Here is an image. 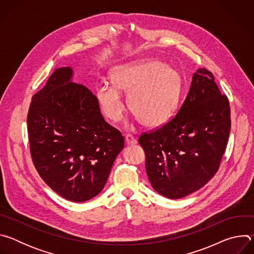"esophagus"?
<instances>
[{
	"label": "esophagus",
	"instance_id": "obj_1",
	"mask_svg": "<svg viewBox=\"0 0 254 254\" xmlns=\"http://www.w3.org/2000/svg\"><path fill=\"white\" fill-rule=\"evenodd\" d=\"M126 142H127V144H128V146H133V144H135L136 143V139L134 138V136L133 135H131V134H127L126 135Z\"/></svg>",
	"mask_w": 254,
	"mask_h": 254
}]
</instances>
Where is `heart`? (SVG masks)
Here are the masks:
<instances>
[{"label": "heart", "mask_w": 254, "mask_h": 254, "mask_svg": "<svg viewBox=\"0 0 254 254\" xmlns=\"http://www.w3.org/2000/svg\"><path fill=\"white\" fill-rule=\"evenodd\" d=\"M111 83L96 87L97 103L105 118L122 121L126 105L120 90L128 93L129 111L139 123L157 127L175 115L182 91L179 72L157 60H143L119 65L111 71Z\"/></svg>", "instance_id": "obj_1"}]
</instances>
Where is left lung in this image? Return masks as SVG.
<instances>
[{
    "label": "left lung",
    "instance_id": "8db88e82",
    "mask_svg": "<svg viewBox=\"0 0 254 254\" xmlns=\"http://www.w3.org/2000/svg\"><path fill=\"white\" fill-rule=\"evenodd\" d=\"M230 127L227 96L220 92L211 72L199 68L177 114L138 137L152 187L170 199L202 188L220 167Z\"/></svg>",
    "mask_w": 254,
    "mask_h": 254
}]
</instances>
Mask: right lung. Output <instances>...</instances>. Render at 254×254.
Returning <instances> with one entry per match:
<instances>
[{"label":"right lung","mask_w":254,"mask_h":254,"mask_svg":"<svg viewBox=\"0 0 254 254\" xmlns=\"http://www.w3.org/2000/svg\"><path fill=\"white\" fill-rule=\"evenodd\" d=\"M71 77L70 67L58 68L33 95L28 136L44 182L66 200L84 202L103 189L125 139L104 121L96 96Z\"/></svg>","instance_id":"1"}]
</instances>
